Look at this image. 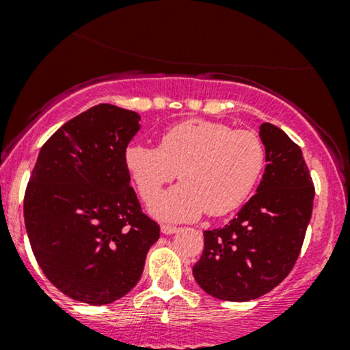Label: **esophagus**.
Instances as JSON below:
<instances>
[{
  "label": "esophagus",
  "mask_w": 350,
  "mask_h": 350,
  "mask_svg": "<svg viewBox=\"0 0 350 350\" xmlns=\"http://www.w3.org/2000/svg\"><path fill=\"white\" fill-rule=\"evenodd\" d=\"M161 232L164 235H171V234H176L178 232V227L174 226H170V224H163L161 226Z\"/></svg>",
  "instance_id": "1"
}]
</instances>
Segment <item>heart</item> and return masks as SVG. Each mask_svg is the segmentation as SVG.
<instances>
[{"instance_id":"b5f03b06","label":"heart","mask_w":350,"mask_h":350,"mask_svg":"<svg viewBox=\"0 0 350 350\" xmlns=\"http://www.w3.org/2000/svg\"><path fill=\"white\" fill-rule=\"evenodd\" d=\"M124 161L144 202L180 172L183 183L150 208L159 219L180 222L237 211L262 178L267 148L256 131L194 118L163 131L158 148L130 144Z\"/></svg>"}]
</instances>
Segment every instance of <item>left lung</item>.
Returning a JSON list of instances; mask_svg holds the SVG:
<instances>
[{
	"label": "left lung",
	"instance_id": "1",
	"mask_svg": "<svg viewBox=\"0 0 350 350\" xmlns=\"http://www.w3.org/2000/svg\"><path fill=\"white\" fill-rule=\"evenodd\" d=\"M267 167L256 194L226 227L204 232L192 268L204 291L224 301L263 296L290 275L312 214L314 184L301 148L271 123L260 124Z\"/></svg>",
	"mask_w": 350,
	"mask_h": 350
}]
</instances>
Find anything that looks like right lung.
<instances>
[{
    "label": "right lung",
    "instance_id": "1",
    "mask_svg": "<svg viewBox=\"0 0 350 350\" xmlns=\"http://www.w3.org/2000/svg\"><path fill=\"white\" fill-rule=\"evenodd\" d=\"M139 115L100 103L44 143L24 222L46 278L75 301L108 304L133 290L159 226L143 214L124 161Z\"/></svg>",
    "mask_w": 350,
    "mask_h": 350
}]
</instances>
